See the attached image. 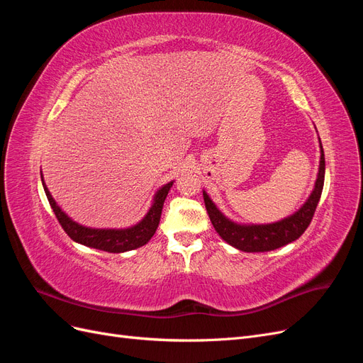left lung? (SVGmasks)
Segmentation results:
<instances>
[{"label": "left lung", "mask_w": 363, "mask_h": 363, "mask_svg": "<svg viewBox=\"0 0 363 363\" xmlns=\"http://www.w3.org/2000/svg\"><path fill=\"white\" fill-rule=\"evenodd\" d=\"M324 174H325V160L324 150L321 145V160L320 171H318V179L315 188L307 201L301 206L298 212L281 219L274 224H262V225H240L230 221L221 212L218 211L213 201L208 199V195L203 192L206 211L208 218L216 230V233L221 236L227 244L232 247L247 251V252H263L277 250L283 245H288L298 239L306 228L309 227L313 213L316 211L318 201L321 199L323 186H324Z\"/></svg>", "instance_id": "obj_1"}]
</instances>
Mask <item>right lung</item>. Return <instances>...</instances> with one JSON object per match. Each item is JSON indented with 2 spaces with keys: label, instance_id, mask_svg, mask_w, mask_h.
<instances>
[{
  "label": "right lung",
  "instance_id": "add662e5",
  "mask_svg": "<svg viewBox=\"0 0 363 363\" xmlns=\"http://www.w3.org/2000/svg\"><path fill=\"white\" fill-rule=\"evenodd\" d=\"M42 184L59 224L65 230V233H67L72 240H75V242L79 244H83L86 247L96 248L107 252H124V251H130V250L145 245L152 238V235L156 233L159 221H160V215H162V207H163L164 199H167V195L171 189L172 182L164 184L163 188L157 191L155 196V203H152L148 213L139 224L130 228H121V230L87 228L74 223L71 218H68L67 213L62 212V208L56 204V201H54L45 183H43V177H42Z\"/></svg>",
  "mask_w": 363,
  "mask_h": 363
}]
</instances>
